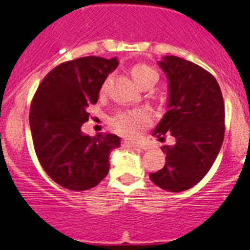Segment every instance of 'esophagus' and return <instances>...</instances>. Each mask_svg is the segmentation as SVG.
Instances as JSON below:
<instances>
[{
  "label": "esophagus",
  "instance_id": "34e87169",
  "mask_svg": "<svg viewBox=\"0 0 250 250\" xmlns=\"http://www.w3.org/2000/svg\"><path fill=\"white\" fill-rule=\"evenodd\" d=\"M123 146L124 147H143L140 144H138V143H134V141L126 140V139L123 141Z\"/></svg>",
  "mask_w": 250,
  "mask_h": 250
}]
</instances>
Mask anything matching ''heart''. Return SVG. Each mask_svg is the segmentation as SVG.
Listing matches in <instances>:
<instances>
[{
    "label": "heart",
    "mask_w": 250,
    "mask_h": 250,
    "mask_svg": "<svg viewBox=\"0 0 250 250\" xmlns=\"http://www.w3.org/2000/svg\"><path fill=\"white\" fill-rule=\"evenodd\" d=\"M131 76L139 86L150 80L156 81L155 70L145 63H138L131 68ZM150 114L144 109L120 111L111 119V126L126 138H138L149 125Z\"/></svg>",
    "instance_id": "b5f03b06"
}]
</instances>
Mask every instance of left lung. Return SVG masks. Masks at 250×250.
I'll use <instances>...</instances> for the list:
<instances>
[{"instance_id": "1", "label": "left lung", "mask_w": 250, "mask_h": 250, "mask_svg": "<svg viewBox=\"0 0 250 250\" xmlns=\"http://www.w3.org/2000/svg\"><path fill=\"white\" fill-rule=\"evenodd\" d=\"M158 63L169 81V101L152 135L160 141L171 135L175 144L161 146L164 167L149 176L161 189L179 193L198 184L219 154L224 101L215 77L196 63L176 56H164Z\"/></svg>"}]
</instances>
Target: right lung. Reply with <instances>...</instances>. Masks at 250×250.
<instances>
[{
	"mask_svg": "<svg viewBox=\"0 0 250 250\" xmlns=\"http://www.w3.org/2000/svg\"><path fill=\"white\" fill-rule=\"evenodd\" d=\"M116 57L86 56L60 63L37 87L30 126L40 164L55 183L68 190L96 187L109 173V156L120 146L114 134L86 135L87 107L99 100L106 77L118 67Z\"/></svg>",
	"mask_w": 250,
	"mask_h": 250,
	"instance_id": "add662e5",
	"label": "right lung"
}]
</instances>
